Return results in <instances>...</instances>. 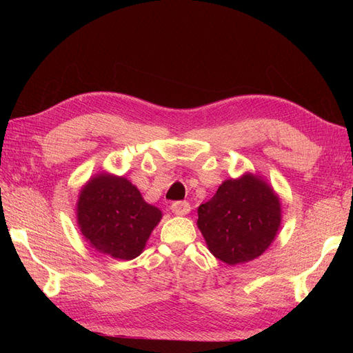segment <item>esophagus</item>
I'll return each instance as SVG.
<instances>
[{"label":"esophagus","mask_w":353,"mask_h":353,"mask_svg":"<svg viewBox=\"0 0 353 353\" xmlns=\"http://www.w3.org/2000/svg\"><path fill=\"white\" fill-rule=\"evenodd\" d=\"M190 209L191 208L187 201H174L172 206H170V210H172L175 215H187Z\"/></svg>","instance_id":"obj_1"}]
</instances>
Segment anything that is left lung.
<instances>
[{
    "instance_id": "left-lung-1",
    "label": "left lung",
    "mask_w": 353,
    "mask_h": 353,
    "mask_svg": "<svg viewBox=\"0 0 353 353\" xmlns=\"http://www.w3.org/2000/svg\"><path fill=\"white\" fill-rule=\"evenodd\" d=\"M197 213V227L210 253L228 265L259 258L281 225L279 196L253 174L223 181Z\"/></svg>"
}]
</instances>
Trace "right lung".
Instances as JSON below:
<instances>
[{"label": "right lung", "mask_w": 353, "mask_h": 353, "mask_svg": "<svg viewBox=\"0 0 353 353\" xmlns=\"http://www.w3.org/2000/svg\"><path fill=\"white\" fill-rule=\"evenodd\" d=\"M77 218L82 236L95 250L131 261L144 250L162 212L148 205L126 178L97 174L81 190Z\"/></svg>", "instance_id": "add662e5"}]
</instances>
